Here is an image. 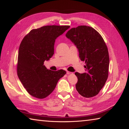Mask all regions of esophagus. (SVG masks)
<instances>
[{"label": "esophagus", "mask_w": 129, "mask_h": 129, "mask_svg": "<svg viewBox=\"0 0 129 129\" xmlns=\"http://www.w3.org/2000/svg\"><path fill=\"white\" fill-rule=\"evenodd\" d=\"M67 75H72V73L71 72L67 71Z\"/></svg>", "instance_id": "esophagus-1"}]
</instances>
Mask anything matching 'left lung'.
<instances>
[{"label": "left lung", "mask_w": 129, "mask_h": 129, "mask_svg": "<svg viewBox=\"0 0 129 129\" xmlns=\"http://www.w3.org/2000/svg\"><path fill=\"white\" fill-rule=\"evenodd\" d=\"M66 36L76 45L80 60L85 63L86 73H75L78 78L76 90L84 97L95 96L109 75V56L106 43L97 30L86 25L71 28Z\"/></svg>", "instance_id": "left-lung-1"}]
</instances>
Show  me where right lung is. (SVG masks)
Returning <instances> with one entry per match:
<instances>
[{"label":"right lung","instance_id":"obj_1","mask_svg":"<svg viewBox=\"0 0 129 129\" xmlns=\"http://www.w3.org/2000/svg\"><path fill=\"white\" fill-rule=\"evenodd\" d=\"M69 25H46L33 29L24 36L19 49L17 74L27 92L39 99L48 97L66 71H52L44 65L54 54L56 39Z\"/></svg>","mask_w":129,"mask_h":129}]
</instances>
